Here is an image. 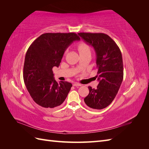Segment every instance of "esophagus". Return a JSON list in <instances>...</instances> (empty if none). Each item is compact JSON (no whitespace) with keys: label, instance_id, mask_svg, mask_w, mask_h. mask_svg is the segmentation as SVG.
<instances>
[{"label":"esophagus","instance_id":"1","mask_svg":"<svg viewBox=\"0 0 149 149\" xmlns=\"http://www.w3.org/2000/svg\"><path fill=\"white\" fill-rule=\"evenodd\" d=\"M73 85H74V86H81V84L77 83H74V84H73Z\"/></svg>","mask_w":149,"mask_h":149}]
</instances>
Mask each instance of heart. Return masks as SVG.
I'll use <instances>...</instances> for the list:
<instances>
[{"mask_svg":"<svg viewBox=\"0 0 149 149\" xmlns=\"http://www.w3.org/2000/svg\"><path fill=\"white\" fill-rule=\"evenodd\" d=\"M77 49H78L79 52L80 53V54H81L90 52V47L88 46L86 43H85L84 42L79 43L77 44Z\"/></svg>","mask_w":149,"mask_h":149,"instance_id":"1","label":"heart"}]
</instances>
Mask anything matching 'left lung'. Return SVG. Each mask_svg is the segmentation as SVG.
Masks as SVG:
<instances>
[{
    "label": "left lung",
    "mask_w": 149,
    "mask_h": 149,
    "mask_svg": "<svg viewBox=\"0 0 149 149\" xmlns=\"http://www.w3.org/2000/svg\"><path fill=\"white\" fill-rule=\"evenodd\" d=\"M78 35L95 51L98 69L96 77L99 82L95 89L88 87L90 92L84 99V102L92 109H104L113 102L122 83L121 51L113 40L106 34L80 33Z\"/></svg>",
    "instance_id": "1"
}]
</instances>
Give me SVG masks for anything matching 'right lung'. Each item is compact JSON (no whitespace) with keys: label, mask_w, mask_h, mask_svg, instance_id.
I'll return each instance as SVG.
<instances>
[{"label":"right lung","mask_w":149,"mask_h":149,"mask_svg":"<svg viewBox=\"0 0 149 149\" xmlns=\"http://www.w3.org/2000/svg\"><path fill=\"white\" fill-rule=\"evenodd\" d=\"M80 40L77 34L45 33L34 41L25 57L23 76L27 91L33 100L45 108H53L64 102L72 84L58 83L52 68L58 67L64 52L74 41Z\"/></svg>","instance_id":"add662e5"}]
</instances>
